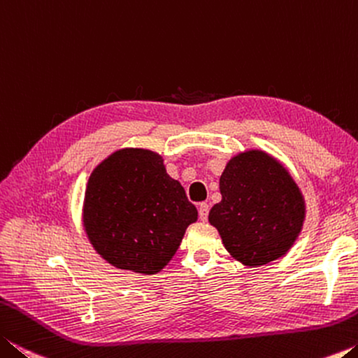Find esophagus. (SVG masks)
I'll use <instances>...</instances> for the list:
<instances>
[{"instance_id": "esophagus-1", "label": "esophagus", "mask_w": 358, "mask_h": 358, "mask_svg": "<svg viewBox=\"0 0 358 358\" xmlns=\"http://www.w3.org/2000/svg\"><path fill=\"white\" fill-rule=\"evenodd\" d=\"M198 214H200V219L203 222L208 220V214H209V204L208 203H200L198 204Z\"/></svg>"}]
</instances>
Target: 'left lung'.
Returning a JSON list of instances; mask_svg holds the SVG:
<instances>
[{
	"instance_id": "obj_1",
	"label": "left lung",
	"mask_w": 358,
	"mask_h": 358,
	"mask_svg": "<svg viewBox=\"0 0 358 358\" xmlns=\"http://www.w3.org/2000/svg\"><path fill=\"white\" fill-rule=\"evenodd\" d=\"M222 201L209 210L225 249L245 266L284 257L296 241L306 206L289 171L263 150H245L220 176Z\"/></svg>"
}]
</instances>
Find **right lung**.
I'll list each match as a JSON object with an SVG mask.
<instances>
[{"instance_id":"1","label":"right lung","mask_w":358,"mask_h":358,"mask_svg":"<svg viewBox=\"0 0 358 358\" xmlns=\"http://www.w3.org/2000/svg\"><path fill=\"white\" fill-rule=\"evenodd\" d=\"M90 243L115 268L155 274L182 243L198 210L148 149H120L93 169L84 198Z\"/></svg>"}]
</instances>
